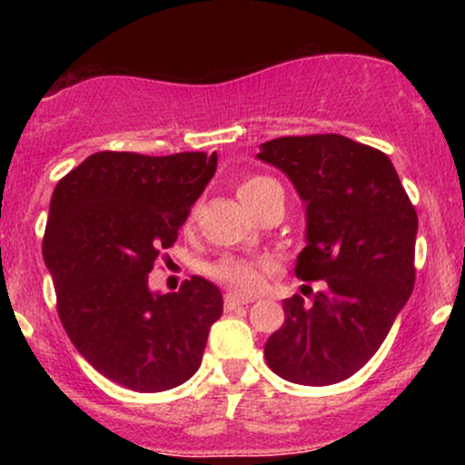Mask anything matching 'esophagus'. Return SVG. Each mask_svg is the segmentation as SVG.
I'll list each match as a JSON object with an SVG mask.
<instances>
[{
	"label": "esophagus",
	"instance_id": "obj_1",
	"mask_svg": "<svg viewBox=\"0 0 465 465\" xmlns=\"http://www.w3.org/2000/svg\"><path fill=\"white\" fill-rule=\"evenodd\" d=\"M253 302L251 297H240V295H233V292H227L225 295V311H233V308L238 306H249V303Z\"/></svg>",
	"mask_w": 465,
	"mask_h": 465
}]
</instances>
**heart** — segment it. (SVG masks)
I'll return each mask as SVG.
<instances>
[{
	"instance_id": "1",
	"label": "heart",
	"mask_w": 465,
	"mask_h": 465,
	"mask_svg": "<svg viewBox=\"0 0 465 465\" xmlns=\"http://www.w3.org/2000/svg\"><path fill=\"white\" fill-rule=\"evenodd\" d=\"M282 196L284 199V192H282L280 183L275 179L264 177V174H255V177L244 179L238 185V199L249 207L253 214H258L260 210L275 199ZM269 262H258V260L249 258H236V255H225V258L216 260L214 264L207 269L212 280H216L218 284L232 288L233 292L240 295H251V292H258L264 286L266 275L271 273Z\"/></svg>"
}]
</instances>
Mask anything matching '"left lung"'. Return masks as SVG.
<instances>
[{
	"label": "left lung",
	"mask_w": 465,
	"mask_h": 465,
	"mask_svg": "<svg viewBox=\"0 0 465 465\" xmlns=\"http://www.w3.org/2000/svg\"><path fill=\"white\" fill-rule=\"evenodd\" d=\"M258 159L306 203L297 277L325 282L312 303L284 300L266 362L295 385H334L376 354L413 292L418 214L391 159L350 137H280L260 143Z\"/></svg>",
	"instance_id": "obj_1"
}]
</instances>
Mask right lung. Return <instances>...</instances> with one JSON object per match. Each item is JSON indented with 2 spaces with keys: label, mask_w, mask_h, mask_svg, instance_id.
<instances>
[{
  "label": "right lung",
  "mask_w": 465,
  "mask_h": 465,
  "mask_svg": "<svg viewBox=\"0 0 465 465\" xmlns=\"http://www.w3.org/2000/svg\"><path fill=\"white\" fill-rule=\"evenodd\" d=\"M216 163V153H95L52 194L44 260L58 317L89 365L133 391L190 381L223 314L221 291L205 277L179 292L148 286Z\"/></svg>",
  "instance_id": "1"
}]
</instances>
